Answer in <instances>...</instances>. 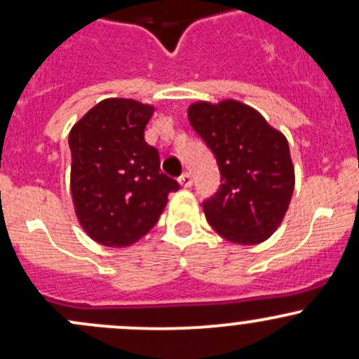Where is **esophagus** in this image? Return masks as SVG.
Wrapping results in <instances>:
<instances>
[{
  "label": "esophagus",
  "mask_w": 359,
  "mask_h": 359,
  "mask_svg": "<svg viewBox=\"0 0 359 359\" xmlns=\"http://www.w3.org/2000/svg\"><path fill=\"white\" fill-rule=\"evenodd\" d=\"M179 184L182 187H191L192 186V175L189 172H184L182 175L179 177Z\"/></svg>",
  "instance_id": "esophagus-1"
}]
</instances>
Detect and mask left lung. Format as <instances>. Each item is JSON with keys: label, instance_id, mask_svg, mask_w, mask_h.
<instances>
[{"label": "left lung", "instance_id": "left-lung-1", "mask_svg": "<svg viewBox=\"0 0 359 359\" xmlns=\"http://www.w3.org/2000/svg\"><path fill=\"white\" fill-rule=\"evenodd\" d=\"M187 116L222 173L218 192L203 203L208 223L240 245L269 238L285 218L294 189L286 137L237 100L196 102Z\"/></svg>", "mask_w": 359, "mask_h": 359}]
</instances>
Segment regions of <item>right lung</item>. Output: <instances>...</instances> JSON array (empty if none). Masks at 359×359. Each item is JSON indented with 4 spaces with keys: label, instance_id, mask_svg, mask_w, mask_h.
Here are the masks:
<instances>
[{
    "label": "right lung",
    "instance_id": "1",
    "mask_svg": "<svg viewBox=\"0 0 359 359\" xmlns=\"http://www.w3.org/2000/svg\"><path fill=\"white\" fill-rule=\"evenodd\" d=\"M153 110L131 98H107L69 133L74 211L90 238L105 247L121 249L144 237L179 189L144 141Z\"/></svg>",
    "mask_w": 359,
    "mask_h": 359
}]
</instances>
